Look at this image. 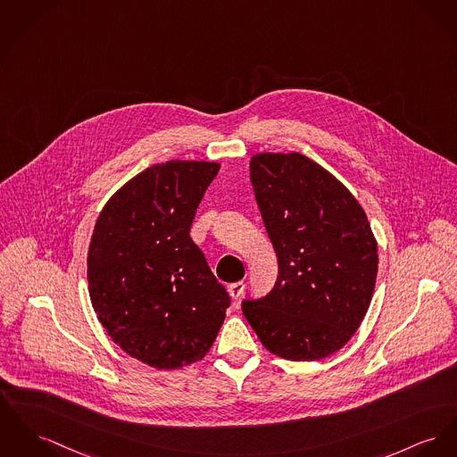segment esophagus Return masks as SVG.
<instances>
[{"label":"esophagus","instance_id":"esophagus-1","mask_svg":"<svg viewBox=\"0 0 457 457\" xmlns=\"http://www.w3.org/2000/svg\"><path fill=\"white\" fill-rule=\"evenodd\" d=\"M227 291H228V295H230L232 300H239V296L243 295L244 282H234V284H230V286L227 287Z\"/></svg>","mask_w":457,"mask_h":457}]
</instances>
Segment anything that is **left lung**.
<instances>
[{
	"label": "left lung",
	"instance_id": "left-lung-1",
	"mask_svg": "<svg viewBox=\"0 0 457 457\" xmlns=\"http://www.w3.org/2000/svg\"><path fill=\"white\" fill-rule=\"evenodd\" d=\"M249 171L278 277L265 298L244 300V317L274 355L320 361L364 320L378 243L352 192L303 154H256Z\"/></svg>",
	"mask_w": 457,
	"mask_h": 457
}]
</instances>
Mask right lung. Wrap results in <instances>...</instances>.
Listing matches in <instances>:
<instances>
[{
    "label": "right lung",
    "instance_id": "obj_1",
    "mask_svg": "<svg viewBox=\"0 0 457 457\" xmlns=\"http://www.w3.org/2000/svg\"><path fill=\"white\" fill-rule=\"evenodd\" d=\"M218 170V162L208 161L154 164L122 185L93 228V310L114 343L155 369L201 361L230 304L190 239V225Z\"/></svg>",
    "mask_w": 457,
    "mask_h": 457
}]
</instances>
